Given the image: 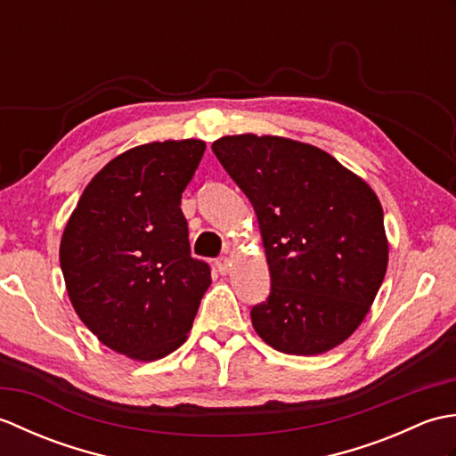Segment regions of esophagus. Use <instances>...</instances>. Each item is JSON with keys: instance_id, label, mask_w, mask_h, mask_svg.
Segmentation results:
<instances>
[{"instance_id": "obj_1", "label": "esophagus", "mask_w": 456, "mask_h": 456, "mask_svg": "<svg viewBox=\"0 0 456 456\" xmlns=\"http://www.w3.org/2000/svg\"><path fill=\"white\" fill-rule=\"evenodd\" d=\"M216 268H217L219 274H227L229 268H231V260L227 256H219L216 260Z\"/></svg>"}]
</instances>
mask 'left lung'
<instances>
[{
	"label": "left lung",
	"instance_id": "left-lung-1",
	"mask_svg": "<svg viewBox=\"0 0 456 456\" xmlns=\"http://www.w3.org/2000/svg\"><path fill=\"white\" fill-rule=\"evenodd\" d=\"M211 149L253 203L263 235L270 294L250 309L256 333L286 354L331 351L361 325L388 266L376 193L305 142L248 133Z\"/></svg>",
	"mask_w": 456,
	"mask_h": 456
}]
</instances>
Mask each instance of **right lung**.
Segmentation results:
<instances>
[{
    "label": "right lung",
    "mask_w": 456,
    "mask_h": 456,
    "mask_svg": "<svg viewBox=\"0 0 456 456\" xmlns=\"http://www.w3.org/2000/svg\"><path fill=\"white\" fill-rule=\"evenodd\" d=\"M206 151L198 139L119 154L86 186L61 240V268L84 325L113 351L157 361L186 341L208 263L190 255L180 200Z\"/></svg>",
    "instance_id": "obj_1"
}]
</instances>
